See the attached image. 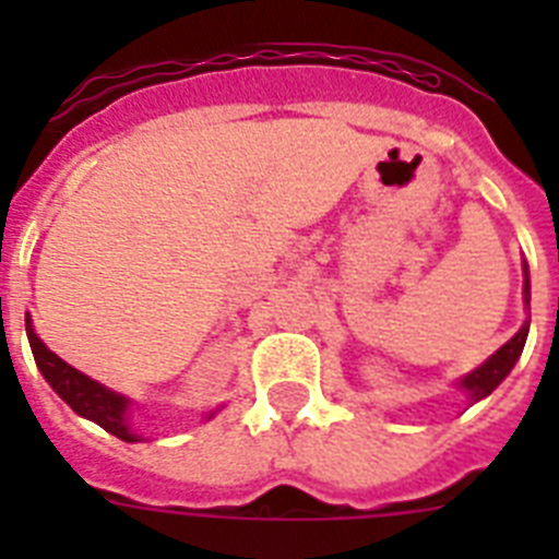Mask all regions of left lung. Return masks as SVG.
I'll list each match as a JSON object with an SVG mask.
<instances>
[{"label": "left lung", "mask_w": 559, "mask_h": 559, "mask_svg": "<svg viewBox=\"0 0 559 559\" xmlns=\"http://www.w3.org/2000/svg\"><path fill=\"white\" fill-rule=\"evenodd\" d=\"M523 302L530 305L532 294H530V271L523 269ZM526 335H530V319L523 322V328L518 330L515 335H512L507 344H503L501 349H496V353L490 355V358L484 360L481 367L473 369L471 374H464L462 380H459L456 386L464 389L467 392V397H471V403H478V400H484L487 394L492 392V389L501 383L507 374L512 372V367H515V360L521 358L523 353V344H526Z\"/></svg>", "instance_id": "8db88e82"}]
</instances>
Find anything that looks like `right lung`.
Instances as JSON below:
<instances>
[{
    "mask_svg": "<svg viewBox=\"0 0 559 559\" xmlns=\"http://www.w3.org/2000/svg\"><path fill=\"white\" fill-rule=\"evenodd\" d=\"M24 328H27L29 349H33V358H36L38 369H41V374L47 378L49 386L56 389L58 397H61L72 412L97 423L103 431L114 433V437L122 439V442H140L142 437L133 431L131 423H128V406H131V400H128L126 394L111 392V389H106L103 383L92 380L88 374L78 372L75 367H69L67 360L58 358V355L38 338L29 316L24 319ZM212 414L215 412H210V417Z\"/></svg>",
    "mask_w": 559,
    "mask_h": 559,
    "instance_id": "add662e5",
    "label": "right lung"
}]
</instances>
